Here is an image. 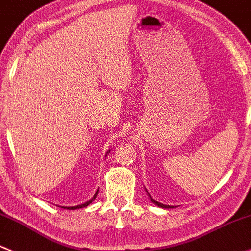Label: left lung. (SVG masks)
<instances>
[{
    "mask_svg": "<svg viewBox=\"0 0 251 251\" xmlns=\"http://www.w3.org/2000/svg\"><path fill=\"white\" fill-rule=\"evenodd\" d=\"M148 195H150V194H148ZM150 199H151V201L153 202V203L157 204L158 207H161V208H174V206H168V204H163V203H160V202L155 201L154 199H152V196H150Z\"/></svg>",
    "mask_w": 251,
    "mask_h": 251,
    "instance_id": "1",
    "label": "left lung"
}]
</instances>
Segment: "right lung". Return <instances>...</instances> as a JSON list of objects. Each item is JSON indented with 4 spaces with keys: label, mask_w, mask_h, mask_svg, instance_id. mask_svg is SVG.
Segmentation results:
<instances>
[{
    "label": "right lung",
    "mask_w": 251,
    "mask_h": 251,
    "mask_svg": "<svg viewBox=\"0 0 251 251\" xmlns=\"http://www.w3.org/2000/svg\"><path fill=\"white\" fill-rule=\"evenodd\" d=\"M97 194H98V191H97V193L94 194V195H93V198L91 199L90 201H87V202H86V203H83V204H79V206H74V207H63V208H64V209H77V208H83V207H87L88 204L91 203V202L94 201V199H96Z\"/></svg>",
    "instance_id": "add662e5"
}]
</instances>
